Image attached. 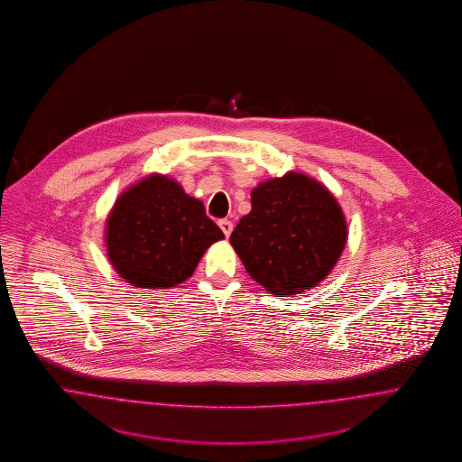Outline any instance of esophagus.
Here are the masks:
<instances>
[{
	"label": "esophagus",
	"instance_id": "1",
	"mask_svg": "<svg viewBox=\"0 0 462 462\" xmlns=\"http://www.w3.org/2000/svg\"><path fill=\"white\" fill-rule=\"evenodd\" d=\"M218 225H220V228H222L225 237H230V234H232V230H234V224H232L230 220L224 218V220H220V222H218Z\"/></svg>",
	"mask_w": 462,
	"mask_h": 462
}]
</instances>
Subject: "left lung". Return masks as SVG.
Segmentation results:
<instances>
[{"label": "left lung", "instance_id": "1", "mask_svg": "<svg viewBox=\"0 0 462 462\" xmlns=\"http://www.w3.org/2000/svg\"><path fill=\"white\" fill-rule=\"evenodd\" d=\"M252 210L230 236L252 280L267 291L301 293L330 273L344 251L347 226L342 210L320 182L303 174L261 182Z\"/></svg>", "mask_w": 462, "mask_h": 462}]
</instances>
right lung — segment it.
<instances>
[{"mask_svg": "<svg viewBox=\"0 0 462 462\" xmlns=\"http://www.w3.org/2000/svg\"><path fill=\"white\" fill-rule=\"evenodd\" d=\"M224 238L201 201L164 176H151L118 198L106 226L108 257L137 288L188 280L213 242Z\"/></svg>", "mask_w": 462, "mask_h": 462, "instance_id": "obj_1", "label": "right lung"}]
</instances>
